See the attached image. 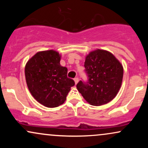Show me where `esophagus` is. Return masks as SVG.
Segmentation results:
<instances>
[{
  "label": "esophagus",
  "mask_w": 148,
  "mask_h": 148,
  "mask_svg": "<svg viewBox=\"0 0 148 148\" xmlns=\"http://www.w3.org/2000/svg\"><path fill=\"white\" fill-rule=\"evenodd\" d=\"M74 80V82H75V84H77L78 82H79V78L76 77Z\"/></svg>",
  "instance_id": "esophagus-1"
}]
</instances>
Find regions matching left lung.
I'll list each match as a JSON object with an SVG mask.
<instances>
[{
  "mask_svg": "<svg viewBox=\"0 0 148 148\" xmlns=\"http://www.w3.org/2000/svg\"><path fill=\"white\" fill-rule=\"evenodd\" d=\"M88 81H80L76 88L90 104L101 106L113 100L121 87L123 67L108 51L96 49L86 56L84 63Z\"/></svg>",
  "mask_w": 148,
  "mask_h": 148,
  "instance_id": "8db88e82",
  "label": "left lung"
}]
</instances>
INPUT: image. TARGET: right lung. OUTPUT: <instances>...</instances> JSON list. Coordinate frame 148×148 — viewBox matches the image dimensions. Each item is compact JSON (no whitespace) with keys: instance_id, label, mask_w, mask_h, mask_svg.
<instances>
[{"instance_id":"right-lung-1","label":"right lung","mask_w":148,"mask_h":148,"mask_svg":"<svg viewBox=\"0 0 148 148\" xmlns=\"http://www.w3.org/2000/svg\"><path fill=\"white\" fill-rule=\"evenodd\" d=\"M61 55L55 50L42 51L30 58L25 66L27 86L35 99L46 107L62 104L74 86L67 76V68L60 65Z\"/></svg>"}]
</instances>
